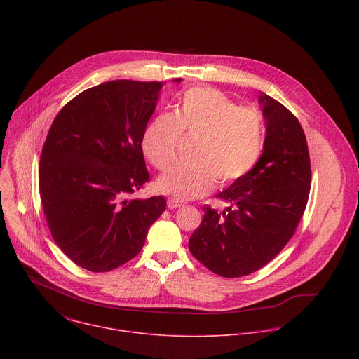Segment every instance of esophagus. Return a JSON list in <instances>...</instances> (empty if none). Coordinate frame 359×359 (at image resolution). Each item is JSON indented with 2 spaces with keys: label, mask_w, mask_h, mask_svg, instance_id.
<instances>
[{
  "label": "esophagus",
  "mask_w": 359,
  "mask_h": 359,
  "mask_svg": "<svg viewBox=\"0 0 359 359\" xmlns=\"http://www.w3.org/2000/svg\"><path fill=\"white\" fill-rule=\"evenodd\" d=\"M182 206H184V203H182L176 198H169L168 200V208L169 209H177V208H182Z\"/></svg>",
  "instance_id": "1"
}]
</instances>
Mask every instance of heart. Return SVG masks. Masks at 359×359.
Masks as SVG:
<instances>
[{"label":"heart","mask_w":359,"mask_h":359,"mask_svg":"<svg viewBox=\"0 0 359 359\" xmlns=\"http://www.w3.org/2000/svg\"><path fill=\"white\" fill-rule=\"evenodd\" d=\"M183 133H198L193 159L175 163L158 180V187L176 200L206 194L216 182L227 186L240 180L264 150L263 116L206 86L182 92L175 115L161 114L144 129L142 147L153 166L163 170L175 161Z\"/></svg>","instance_id":"obj_1"}]
</instances>
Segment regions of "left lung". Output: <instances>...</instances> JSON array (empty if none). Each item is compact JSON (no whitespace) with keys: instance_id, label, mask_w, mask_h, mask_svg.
<instances>
[{"instance_id":"8db88e82","label":"left lung","mask_w":359,"mask_h":359,"mask_svg":"<svg viewBox=\"0 0 359 359\" xmlns=\"http://www.w3.org/2000/svg\"><path fill=\"white\" fill-rule=\"evenodd\" d=\"M266 119L264 150L244 177L216 197L223 213L204 206L189 250L204 267L226 278L244 277L270 263L292 237L309 201L311 165L298 119L278 100L259 97Z\"/></svg>"}]
</instances>
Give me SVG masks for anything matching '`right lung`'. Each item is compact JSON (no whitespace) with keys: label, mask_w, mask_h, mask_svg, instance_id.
I'll return each mask as SVG.
<instances>
[{"label":"right lung","mask_w":359,"mask_h":359,"mask_svg":"<svg viewBox=\"0 0 359 359\" xmlns=\"http://www.w3.org/2000/svg\"><path fill=\"white\" fill-rule=\"evenodd\" d=\"M162 86L100 83L69 100L49 128L39 161L43 215L58 247L85 270L132 260L166 209L163 196L129 197L149 182L142 139Z\"/></svg>","instance_id":"1"}]
</instances>
